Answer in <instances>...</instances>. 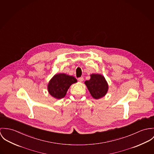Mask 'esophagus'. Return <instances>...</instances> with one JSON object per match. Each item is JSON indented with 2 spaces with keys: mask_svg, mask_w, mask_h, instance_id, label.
I'll return each mask as SVG.
<instances>
[{
  "mask_svg": "<svg viewBox=\"0 0 154 154\" xmlns=\"http://www.w3.org/2000/svg\"><path fill=\"white\" fill-rule=\"evenodd\" d=\"M78 80H79L80 82H83V80H84V78H83V77H80V78H79V79H78Z\"/></svg>",
  "mask_w": 154,
  "mask_h": 154,
  "instance_id": "1",
  "label": "esophagus"
}]
</instances>
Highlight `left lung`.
Wrapping results in <instances>:
<instances>
[{
	"instance_id": "8db88e82",
	"label": "left lung",
	"mask_w": 154,
	"mask_h": 154,
	"mask_svg": "<svg viewBox=\"0 0 154 154\" xmlns=\"http://www.w3.org/2000/svg\"><path fill=\"white\" fill-rule=\"evenodd\" d=\"M90 94L95 99L102 98L107 93L109 85L104 77L100 74H90V79L85 82Z\"/></svg>"
}]
</instances>
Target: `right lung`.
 I'll return each instance as SVG.
<instances>
[{"label":"right lung","mask_w":154,"mask_h":154,"mask_svg":"<svg viewBox=\"0 0 154 154\" xmlns=\"http://www.w3.org/2000/svg\"><path fill=\"white\" fill-rule=\"evenodd\" d=\"M77 82V79L72 75L64 73L55 74L48 84V91L54 98L61 99L65 97L69 87Z\"/></svg>","instance_id":"1"}]
</instances>
